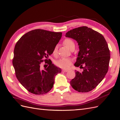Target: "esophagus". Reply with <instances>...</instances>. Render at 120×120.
<instances>
[{
  "label": "esophagus",
  "instance_id": "esophagus-1",
  "mask_svg": "<svg viewBox=\"0 0 120 120\" xmlns=\"http://www.w3.org/2000/svg\"><path fill=\"white\" fill-rule=\"evenodd\" d=\"M68 71V70H67V69H63V70H62V71L64 72H67Z\"/></svg>",
  "mask_w": 120,
  "mask_h": 120
}]
</instances>
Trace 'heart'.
<instances>
[{
  "label": "heart",
  "instance_id": "1",
  "mask_svg": "<svg viewBox=\"0 0 120 120\" xmlns=\"http://www.w3.org/2000/svg\"><path fill=\"white\" fill-rule=\"evenodd\" d=\"M63 45L68 48V49L72 50L75 47V44L72 40L70 39H65L63 42ZM52 54L54 56H57V47H54L52 51ZM73 60L70 58H63L56 61L55 62V65L62 69H68L72 64Z\"/></svg>",
  "mask_w": 120,
  "mask_h": 120
}]
</instances>
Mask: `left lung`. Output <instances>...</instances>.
<instances>
[{
	"instance_id": "8db88e82",
	"label": "left lung",
	"mask_w": 120,
	"mask_h": 120,
	"mask_svg": "<svg viewBox=\"0 0 120 120\" xmlns=\"http://www.w3.org/2000/svg\"><path fill=\"white\" fill-rule=\"evenodd\" d=\"M65 36L77 42L79 52L74 66L83 69L75 71V76L70 81L71 86L80 92L90 91L101 82L108 71L110 52L108 44L101 34L86 26L71 30Z\"/></svg>"
}]
</instances>
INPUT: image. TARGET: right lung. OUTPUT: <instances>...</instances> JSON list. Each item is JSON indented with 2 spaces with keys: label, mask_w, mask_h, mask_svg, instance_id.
Segmentation results:
<instances>
[{
  "label": "right lung",
  "mask_w": 120,
  "mask_h": 120,
  "mask_svg": "<svg viewBox=\"0 0 120 120\" xmlns=\"http://www.w3.org/2000/svg\"><path fill=\"white\" fill-rule=\"evenodd\" d=\"M62 35L61 32L36 29L23 35L15 44L12 59L15 76L30 93L43 94L52 88L55 76L61 70L47 58ZM44 61L49 66L42 70L40 64Z\"/></svg>",
  "instance_id": "obj_1"
}]
</instances>
